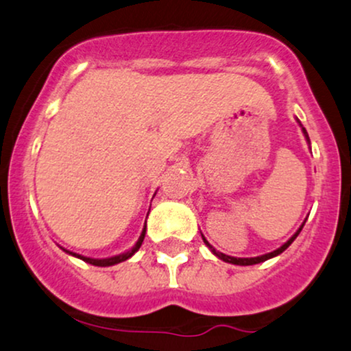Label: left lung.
Listing matches in <instances>:
<instances>
[{
    "mask_svg": "<svg viewBox=\"0 0 351 351\" xmlns=\"http://www.w3.org/2000/svg\"><path fill=\"white\" fill-rule=\"evenodd\" d=\"M300 125H302V124H300ZM302 131H303V134H305L306 141H308V143H310V139H308V134H306L305 128H302ZM303 226H305V222L302 223L300 228H298V230L295 232V234L292 235V237H290L289 240H287L285 243H283V245L280 247V249H277V250L270 252V254L261 255V257H250V258H237V257H230V255H226V254H220V252L215 250L214 247H212L210 243L207 242V240H206V237H204V235H202V239H204V242H206V245L208 247V249H210L212 252H214V255H217V257L220 258V261H223V262H228V263H234V265H255V263H261V262H265V261H269V258H271V257H277V255H280L283 250H285V249H289V245H290V243H292L293 240L297 239V235L300 234V230H302V228H303Z\"/></svg>",
    "mask_w": 351,
    "mask_h": 351,
    "instance_id": "obj_1",
    "label": "left lung"
}]
</instances>
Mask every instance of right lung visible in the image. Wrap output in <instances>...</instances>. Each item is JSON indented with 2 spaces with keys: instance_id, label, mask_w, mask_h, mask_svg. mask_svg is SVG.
Returning <instances> with one entry per match:
<instances>
[{
  "instance_id": "1",
  "label": "right lung",
  "mask_w": 351,
  "mask_h": 351,
  "mask_svg": "<svg viewBox=\"0 0 351 351\" xmlns=\"http://www.w3.org/2000/svg\"><path fill=\"white\" fill-rule=\"evenodd\" d=\"M144 237H145V227H144L143 234H141L139 240H137L136 245H134L131 250L124 252V254H121V255H116V257H109V258H90V257H84V255L74 254V252H69V250H66V249H62V250H64L66 254L73 255V257H77V258H81V261L90 263V265H96V267H111V265H116V263H121V262L128 261V258H131L132 255L136 254V252L141 249V245H143V242H144Z\"/></svg>"
}]
</instances>
